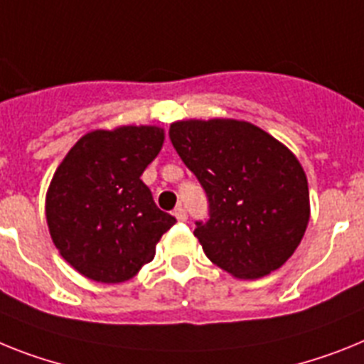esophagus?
Returning <instances> with one entry per match:
<instances>
[{
	"instance_id": "34e87169",
	"label": "esophagus",
	"mask_w": 364,
	"mask_h": 364,
	"mask_svg": "<svg viewBox=\"0 0 364 364\" xmlns=\"http://www.w3.org/2000/svg\"><path fill=\"white\" fill-rule=\"evenodd\" d=\"M173 216H176L177 220H181V222H185V220L188 218V216H187V210L183 209L181 205H179V207H176V210H173Z\"/></svg>"
}]
</instances>
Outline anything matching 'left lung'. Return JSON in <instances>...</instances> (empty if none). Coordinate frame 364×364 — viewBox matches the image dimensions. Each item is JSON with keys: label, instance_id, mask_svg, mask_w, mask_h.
Returning a JSON list of instances; mask_svg holds the SVG:
<instances>
[{"label": "left lung", "instance_id": "1", "mask_svg": "<svg viewBox=\"0 0 364 364\" xmlns=\"http://www.w3.org/2000/svg\"><path fill=\"white\" fill-rule=\"evenodd\" d=\"M170 140L209 198L210 218L194 235L210 262L239 279L283 267L311 216L307 176L291 149L233 118L173 122Z\"/></svg>", "mask_w": 364, "mask_h": 364}]
</instances>
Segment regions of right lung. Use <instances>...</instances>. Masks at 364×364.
I'll return each instance as SVG.
<instances>
[{"label": "right lung", "mask_w": 364, "mask_h": 364, "mask_svg": "<svg viewBox=\"0 0 364 364\" xmlns=\"http://www.w3.org/2000/svg\"><path fill=\"white\" fill-rule=\"evenodd\" d=\"M163 142L164 129L157 125L90 131L55 170L46 194L51 240L88 279L122 283L135 277L176 224L140 179Z\"/></svg>", "instance_id": "right-lung-1"}]
</instances>
